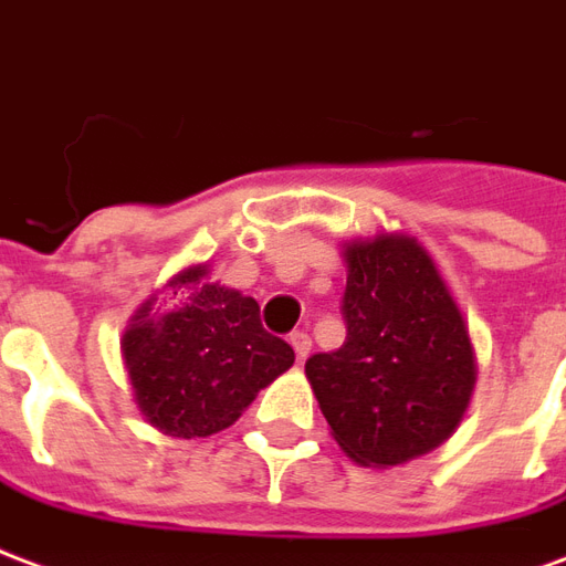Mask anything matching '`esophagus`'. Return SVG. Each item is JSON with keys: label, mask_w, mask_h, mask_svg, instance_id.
Returning a JSON list of instances; mask_svg holds the SVG:
<instances>
[{"label": "esophagus", "mask_w": 566, "mask_h": 566, "mask_svg": "<svg viewBox=\"0 0 566 566\" xmlns=\"http://www.w3.org/2000/svg\"><path fill=\"white\" fill-rule=\"evenodd\" d=\"M289 344H292V349H295V356H298V361H304V358L311 356V334L307 332H292V337H289Z\"/></svg>", "instance_id": "obj_1"}]
</instances>
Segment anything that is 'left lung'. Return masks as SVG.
Returning <instances> with one entry per match:
<instances>
[{
	"mask_svg": "<svg viewBox=\"0 0 566 566\" xmlns=\"http://www.w3.org/2000/svg\"><path fill=\"white\" fill-rule=\"evenodd\" d=\"M346 340L307 358L325 422L361 468L437 449L468 410L476 356L434 259L410 234L344 243Z\"/></svg>",
	"mask_w": 566,
	"mask_h": 566,
	"instance_id": "1",
	"label": "left lung"
}]
</instances>
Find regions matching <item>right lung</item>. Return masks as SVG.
I'll return each mask as SVG.
<instances>
[{"mask_svg": "<svg viewBox=\"0 0 566 566\" xmlns=\"http://www.w3.org/2000/svg\"><path fill=\"white\" fill-rule=\"evenodd\" d=\"M175 301L147 298L123 334L135 403L163 434L210 437L238 422L255 391L292 368L295 353L268 334L259 304L238 289L208 283V265L168 280Z\"/></svg>", "mask_w": 566, "mask_h": 566, "instance_id": "add662e5", "label": "right lung"}]
</instances>
